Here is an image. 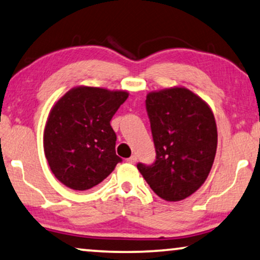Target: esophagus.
Segmentation results:
<instances>
[{
	"label": "esophagus",
	"instance_id": "obj_1",
	"mask_svg": "<svg viewBox=\"0 0 260 260\" xmlns=\"http://www.w3.org/2000/svg\"><path fill=\"white\" fill-rule=\"evenodd\" d=\"M127 161H128L129 164H135V161H137V156H135V155L129 156V158L127 159Z\"/></svg>",
	"mask_w": 260,
	"mask_h": 260
}]
</instances>
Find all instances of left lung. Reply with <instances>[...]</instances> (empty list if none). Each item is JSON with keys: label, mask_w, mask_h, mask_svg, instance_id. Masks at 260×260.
Segmentation results:
<instances>
[{"label": "left lung", "mask_w": 260, "mask_h": 260, "mask_svg": "<svg viewBox=\"0 0 260 260\" xmlns=\"http://www.w3.org/2000/svg\"><path fill=\"white\" fill-rule=\"evenodd\" d=\"M155 161L137 167L156 196L179 202L193 194L208 177L217 152L214 115L202 98L184 87L146 96Z\"/></svg>", "instance_id": "obj_1"}]
</instances>
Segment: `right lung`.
Masks as SVG:
<instances>
[{
  "label": "right lung",
  "mask_w": 260,
  "mask_h": 260,
  "mask_svg": "<svg viewBox=\"0 0 260 260\" xmlns=\"http://www.w3.org/2000/svg\"><path fill=\"white\" fill-rule=\"evenodd\" d=\"M128 98L125 90L75 87L49 113L43 147L57 180L75 191H86L108 177L116 164V134L111 120Z\"/></svg>",
  "instance_id": "add662e5"
}]
</instances>
